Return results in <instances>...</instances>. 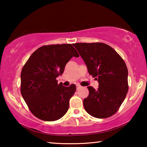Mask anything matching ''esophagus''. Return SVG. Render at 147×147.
Returning a JSON list of instances; mask_svg holds the SVG:
<instances>
[{
	"label": "esophagus",
	"instance_id": "obj_1",
	"mask_svg": "<svg viewBox=\"0 0 147 147\" xmlns=\"http://www.w3.org/2000/svg\"><path fill=\"white\" fill-rule=\"evenodd\" d=\"M80 88H81V86H80V85H76V89H77V90H78V89H79Z\"/></svg>",
	"mask_w": 147,
	"mask_h": 147
}]
</instances>
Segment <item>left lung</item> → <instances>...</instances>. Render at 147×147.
Here are the masks:
<instances>
[{"instance_id":"obj_1","label":"left lung","mask_w":147,"mask_h":147,"mask_svg":"<svg viewBox=\"0 0 147 147\" xmlns=\"http://www.w3.org/2000/svg\"><path fill=\"white\" fill-rule=\"evenodd\" d=\"M85 62L89 74L96 77L98 88L88 86L84 106L89 115L98 119L115 114L128 93V69L110 46L102 43L73 44Z\"/></svg>"}]
</instances>
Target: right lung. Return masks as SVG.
<instances>
[{
	"instance_id": "1",
	"label": "right lung",
	"mask_w": 147,
	"mask_h": 147,
	"mask_svg": "<svg viewBox=\"0 0 147 147\" xmlns=\"http://www.w3.org/2000/svg\"><path fill=\"white\" fill-rule=\"evenodd\" d=\"M79 54L71 44L40 47L30 56L21 74V93L34 116L54 121L67 113L69 100L76 91L75 84L65 87L56 78L65 67Z\"/></svg>"
}]
</instances>
